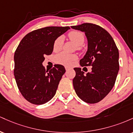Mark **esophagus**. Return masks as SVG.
Wrapping results in <instances>:
<instances>
[{"label": "esophagus", "instance_id": "obj_1", "mask_svg": "<svg viewBox=\"0 0 133 133\" xmlns=\"http://www.w3.org/2000/svg\"><path fill=\"white\" fill-rule=\"evenodd\" d=\"M65 70H66V71H68V70H69V69H71V68H69V67H65Z\"/></svg>", "mask_w": 133, "mask_h": 133}]
</instances>
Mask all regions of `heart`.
Masks as SVG:
<instances>
[{
	"label": "heart",
	"mask_w": 133,
	"mask_h": 133,
	"mask_svg": "<svg viewBox=\"0 0 133 133\" xmlns=\"http://www.w3.org/2000/svg\"><path fill=\"white\" fill-rule=\"evenodd\" d=\"M69 37L71 40L74 42L77 45H81L84 42V36L82 32L77 30L71 31L69 33ZM63 45V38L62 37H58L54 41L53 49L54 51H59L62 48ZM77 57L76 55L69 54L62 52L55 56V61L58 64L64 65H71L74 61L77 59Z\"/></svg>",
	"instance_id": "heart-1"
}]
</instances>
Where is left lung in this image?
Returning <instances> with one entry per match:
<instances>
[{
    "label": "left lung",
    "instance_id": "1",
    "mask_svg": "<svg viewBox=\"0 0 133 133\" xmlns=\"http://www.w3.org/2000/svg\"><path fill=\"white\" fill-rule=\"evenodd\" d=\"M71 28L84 32L88 40V51L80 65L92 67V71L86 75L81 68H74L73 86L81 99L97 103L109 94L115 84L119 69L118 49L111 35L99 25L84 23Z\"/></svg>",
    "mask_w": 133,
    "mask_h": 133
}]
</instances>
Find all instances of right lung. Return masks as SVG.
I'll list each match as a JSON object with an SVG mask.
<instances>
[{
  "label": "right lung",
  "mask_w": 133,
  "mask_h": 133,
  "mask_svg": "<svg viewBox=\"0 0 133 133\" xmlns=\"http://www.w3.org/2000/svg\"><path fill=\"white\" fill-rule=\"evenodd\" d=\"M70 29L67 27H46L27 34L14 54V77L20 92L34 104L46 103L54 97L65 72L56 64L51 70L42 65L45 55H51L54 41Z\"/></svg>",
  "instance_id": "obj_1"
}]
</instances>
